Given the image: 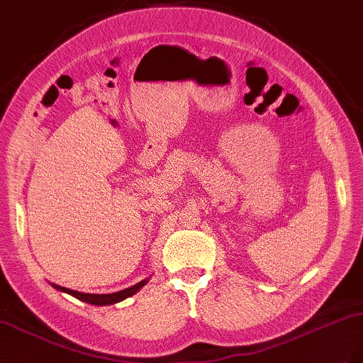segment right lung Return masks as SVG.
Returning a JSON list of instances; mask_svg holds the SVG:
<instances>
[{"mask_svg": "<svg viewBox=\"0 0 363 363\" xmlns=\"http://www.w3.org/2000/svg\"><path fill=\"white\" fill-rule=\"evenodd\" d=\"M150 277L148 279H144L140 280L139 283L133 284V286L130 288H125L123 291H118V292H113V294H84V292H79V291H72V289H68V288H63V286H59V284H54L51 283V286L54 289H57L60 292H65V294H69L72 296H75L77 300L80 301H84L87 304H94V306H111V304H116L119 301H123L125 298H128V296L135 295L139 289H142L145 286V284L148 283Z\"/></svg>", "mask_w": 363, "mask_h": 363, "instance_id": "add662e5", "label": "right lung"}]
</instances>
